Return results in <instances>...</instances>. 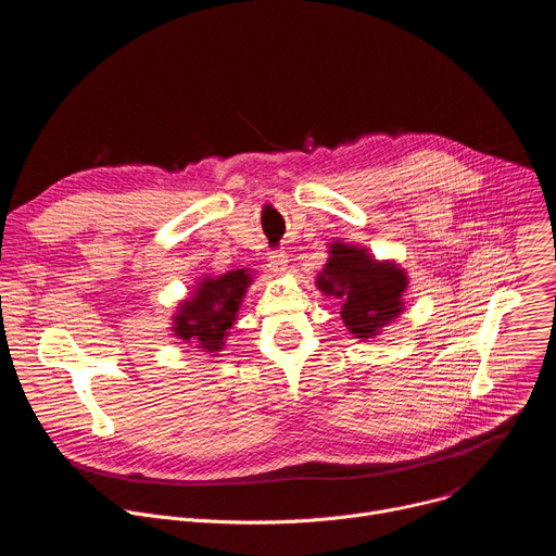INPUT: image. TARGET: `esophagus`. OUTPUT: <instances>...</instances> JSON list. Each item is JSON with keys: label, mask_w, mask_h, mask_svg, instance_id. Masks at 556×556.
Wrapping results in <instances>:
<instances>
[{"label": "esophagus", "mask_w": 556, "mask_h": 556, "mask_svg": "<svg viewBox=\"0 0 556 556\" xmlns=\"http://www.w3.org/2000/svg\"><path fill=\"white\" fill-rule=\"evenodd\" d=\"M268 268H270V273H275V275H283L286 268H288V255H283V253H270V255H268Z\"/></svg>", "instance_id": "34e87169"}]
</instances>
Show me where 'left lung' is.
<instances>
[{
    "label": "left lung",
    "mask_w": 556,
    "mask_h": 556,
    "mask_svg": "<svg viewBox=\"0 0 556 556\" xmlns=\"http://www.w3.org/2000/svg\"><path fill=\"white\" fill-rule=\"evenodd\" d=\"M407 273L395 262H378L367 249L330 244V257L316 277V288L341 303V319L354 339H374L399 319L407 290Z\"/></svg>",
    "instance_id": "1"
}]
</instances>
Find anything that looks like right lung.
I'll return each mask as SVG.
<instances>
[{
	"label": "right lung",
	"mask_w": 556,
	"mask_h": 556,
	"mask_svg": "<svg viewBox=\"0 0 556 556\" xmlns=\"http://www.w3.org/2000/svg\"><path fill=\"white\" fill-rule=\"evenodd\" d=\"M251 281L249 268L200 279L191 299H185L174 314L176 339L195 343L202 352H222Z\"/></svg>",
	"instance_id": "1"
}]
</instances>
